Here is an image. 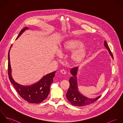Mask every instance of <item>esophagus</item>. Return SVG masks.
<instances>
[{
    "mask_svg": "<svg viewBox=\"0 0 123 123\" xmlns=\"http://www.w3.org/2000/svg\"><path fill=\"white\" fill-rule=\"evenodd\" d=\"M60 73H62V74H66L67 73V72L64 69H61L60 70Z\"/></svg>",
    "mask_w": 123,
    "mask_h": 123,
    "instance_id": "esophagus-1",
    "label": "esophagus"
}]
</instances>
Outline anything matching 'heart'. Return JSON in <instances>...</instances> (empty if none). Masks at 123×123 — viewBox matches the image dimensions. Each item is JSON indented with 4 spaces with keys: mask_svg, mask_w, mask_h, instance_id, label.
I'll list each match as a JSON object with an SVG mask.
<instances>
[{
    "mask_svg": "<svg viewBox=\"0 0 123 123\" xmlns=\"http://www.w3.org/2000/svg\"><path fill=\"white\" fill-rule=\"evenodd\" d=\"M83 42L80 40L72 38L66 41L61 46L63 52H72L71 59L75 63L81 62L85 57L87 47L83 45Z\"/></svg>",
    "mask_w": 123,
    "mask_h": 123,
    "instance_id": "1",
    "label": "heart"
}]
</instances>
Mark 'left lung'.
<instances>
[{
    "label": "left lung",
    "instance_id": "8db88e82",
    "mask_svg": "<svg viewBox=\"0 0 123 123\" xmlns=\"http://www.w3.org/2000/svg\"><path fill=\"white\" fill-rule=\"evenodd\" d=\"M104 45L105 48L108 50L112 57L114 59L113 55L105 41ZM78 67L72 68L70 70V73L73 75L69 80L70 86L66 94V97L68 101L73 105L76 106H84L89 105L95 102L100 96L95 98H88L81 93L78 90L77 75L78 70Z\"/></svg>",
    "mask_w": 123,
    "mask_h": 123
}]
</instances>
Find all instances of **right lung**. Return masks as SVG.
Returning a JSON list of instances; mask_svg holds the SVG:
<instances>
[{"mask_svg":"<svg viewBox=\"0 0 123 123\" xmlns=\"http://www.w3.org/2000/svg\"><path fill=\"white\" fill-rule=\"evenodd\" d=\"M29 28L25 27L21 30L16 39ZM8 53V74L11 84L14 86L20 96L27 102L31 104H40L44 101L48 96L50 92L51 84L53 82V78L56 71L46 74L39 81L30 86H23L16 82L13 79L11 75V68L10 64L9 52Z\"/></svg>","mask_w":123,"mask_h":123,"instance_id":"obj_1","label":"right lung"}]
</instances>
